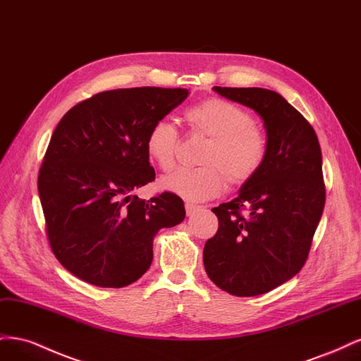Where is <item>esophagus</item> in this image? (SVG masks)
Listing matches in <instances>:
<instances>
[{"label": "esophagus", "instance_id": "obj_1", "mask_svg": "<svg viewBox=\"0 0 361 361\" xmlns=\"http://www.w3.org/2000/svg\"><path fill=\"white\" fill-rule=\"evenodd\" d=\"M202 206L199 204H194V203H185V211H187V215H192L195 211H199Z\"/></svg>", "mask_w": 361, "mask_h": 361}]
</instances>
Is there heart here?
I'll return each instance as SVG.
<instances>
[{
	"label": "heart",
	"mask_w": 361,
	"mask_h": 361,
	"mask_svg": "<svg viewBox=\"0 0 361 361\" xmlns=\"http://www.w3.org/2000/svg\"><path fill=\"white\" fill-rule=\"evenodd\" d=\"M191 133L207 137L200 157L202 167L179 169L161 179V187L190 202L212 199L226 187L253 179L264 167L268 141L253 118L233 102L207 97L188 106L183 113ZM145 147L147 157L162 171L173 169L179 149V134L169 120L161 118L150 126Z\"/></svg>",
	"instance_id": "obj_1"
}]
</instances>
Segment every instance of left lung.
Masks as SVG:
<instances>
[{
    "label": "left lung",
    "mask_w": 361,
    "mask_h": 361,
    "mask_svg": "<svg viewBox=\"0 0 361 361\" xmlns=\"http://www.w3.org/2000/svg\"><path fill=\"white\" fill-rule=\"evenodd\" d=\"M214 90L260 116L268 154L238 197L212 209L218 231L204 244L203 264L220 289L256 297L290 280L307 260L325 204L321 146L312 125L281 94L259 87Z\"/></svg>",
    "instance_id": "left-lung-1"
}]
</instances>
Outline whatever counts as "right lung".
Listing matches in <instances>:
<instances>
[{"label": "right lung", "mask_w": 361, "mask_h": 361, "mask_svg": "<svg viewBox=\"0 0 361 361\" xmlns=\"http://www.w3.org/2000/svg\"><path fill=\"white\" fill-rule=\"evenodd\" d=\"M187 89L134 87L97 93L63 116L39 170L37 190L52 253L69 272L101 288L137 281L154 259V238L183 221L173 192L141 200L155 180L145 147L157 120Z\"/></svg>", "instance_id": "1"}]
</instances>
